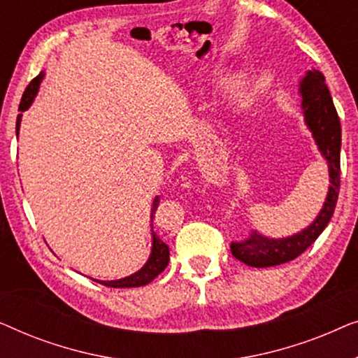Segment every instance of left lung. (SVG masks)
Here are the masks:
<instances>
[{"label":"left lung","mask_w":358,"mask_h":358,"mask_svg":"<svg viewBox=\"0 0 358 358\" xmlns=\"http://www.w3.org/2000/svg\"><path fill=\"white\" fill-rule=\"evenodd\" d=\"M301 96L306 124L315 135L320 151L329 164V194H327L324 207L313 224L295 236L268 239L252 231L241 241H231L229 244L231 254L246 266L271 267L293 261L316 241L334 213L341 187V120L331 92L326 86V78L321 71H308L301 81Z\"/></svg>","instance_id":"1"}]
</instances>
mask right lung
Returning <instances> with one entry per match:
<instances>
[{"label":"right lung","mask_w":358,"mask_h":358,"mask_svg":"<svg viewBox=\"0 0 358 358\" xmlns=\"http://www.w3.org/2000/svg\"><path fill=\"white\" fill-rule=\"evenodd\" d=\"M41 81H42V75L36 76L31 83H29L26 91H24V94L21 97V104H19V112H21V114L17 115L16 130H19V122H21L22 112L27 110V107L31 106L34 96L37 94V90H38V85H41ZM158 205H159V197H156L153 200V208H151V218H153V215L156 212V208H158ZM168 264H169V248H168V244L161 241V239L156 236V233L153 231V251H151V256L148 259V262H146V266L141 268V271H138L130 277L120 278V280H110V282L96 280V282H99V283H102V285L110 287V288L141 287V285H146V283H150L151 280H155V278L158 277L166 267H168Z\"/></svg>","instance_id":"add662e5"}]
</instances>
